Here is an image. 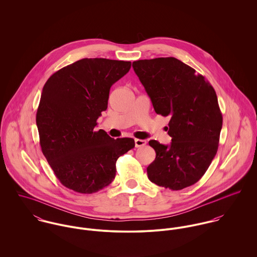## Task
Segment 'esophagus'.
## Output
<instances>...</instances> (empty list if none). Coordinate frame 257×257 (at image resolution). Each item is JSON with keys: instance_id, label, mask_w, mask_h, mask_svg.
I'll return each instance as SVG.
<instances>
[{"instance_id": "34e87169", "label": "esophagus", "mask_w": 257, "mask_h": 257, "mask_svg": "<svg viewBox=\"0 0 257 257\" xmlns=\"http://www.w3.org/2000/svg\"><path fill=\"white\" fill-rule=\"evenodd\" d=\"M135 144H136V147H145L147 145V141L137 139V140H135Z\"/></svg>"}]
</instances>
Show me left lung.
Listing matches in <instances>:
<instances>
[{"label":"left lung","instance_id":"left-lung-1","mask_svg":"<svg viewBox=\"0 0 257 257\" xmlns=\"http://www.w3.org/2000/svg\"><path fill=\"white\" fill-rule=\"evenodd\" d=\"M157 114L170 116L171 145L149 141L156 153L147 167L152 183L177 191L197 183L217 154L222 115L213 86L174 57L133 62Z\"/></svg>","mask_w":257,"mask_h":257}]
</instances>
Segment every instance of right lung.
Returning <instances> with one entry per match:
<instances>
[{
  "label": "right lung",
  "mask_w": 257,
  "mask_h": 257,
  "mask_svg": "<svg viewBox=\"0 0 257 257\" xmlns=\"http://www.w3.org/2000/svg\"><path fill=\"white\" fill-rule=\"evenodd\" d=\"M131 61L84 58L52 74L37 111L39 144L60 183L81 194L96 193L114 179L117 158L135 147L130 138L113 140L95 131L107 110L111 85Z\"/></svg>",
  "instance_id": "obj_1"
}]
</instances>
